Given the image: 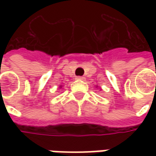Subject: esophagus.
I'll return each mask as SVG.
<instances>
[{
    "instance_id": "obj_1",
    "label": "esophagus",
    "mask_w": 156,
    "mask_h": 156,
    "mask_svg": "<svg viewBox=\"0 0 156 156\" xmlns=\"http://www.w3.org/2000/svg\"><path fill=\"white\" fill-rule=\"evenodd\" d=\"M76 79H77V80L84 81V80H85V77H84V76H77V77H76Z\"/></svg>"
}]
</instances>
